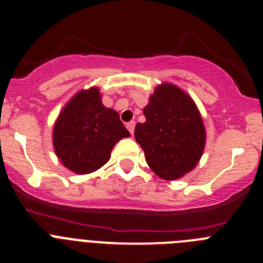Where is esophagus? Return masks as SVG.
<instances>
[{
  "label": "esophagus",
  "instance_id": "esophagus-1",
  "mask_svg": "<svg viewBox=\"0 0 263 263\" xmlns=\"http://www.w3.org/2000/svg\"><path fill=\"white\" fill-rule=\"evenodd\" d=\"M135 121H131V122H128V123L126 124V127H127V129H128L129 131V134L131 135H134V131H135Z\"/></svg>",
  "mask_w": 263,
  "mask_h": 263
}]
</instances>
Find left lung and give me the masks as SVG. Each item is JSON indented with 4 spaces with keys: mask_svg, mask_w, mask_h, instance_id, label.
I'll use <instances>...</instances> for the list:
<instances>
[{
    "mask_svg": "<svg viewBox=\"0 0 263 263\" xmlns=\"http://www.w3.org/2000/svg\"><path fill=\"white\" fill-rule=\"evenodd\" d=\"M142 112L146 121L136 124L135 139L151 171L165 181L193 171L203 154L206 131L192 98L181 87L163 82Z\"/></svg>",
    "mask_w": 263,
    "mask_h": 263,
    "instance_id": "1",
    "label": "left lung"
}]
</instances>
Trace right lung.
<instances>
[{"label": "right lung", "mask_w": 263, "mask_h": 263, "mask_svg": "<svg viewBox=\"0 0 263 263\" xmlns=\"http://www.w3.org/2000/svg\"><path fill=\"white\" fill-rule=\"evenodd\" d=\"M129 132L118 112L102 103L97 86L80 90L63 107L53 126V147L63 166L76 174L102 168L119 140Z\"/></svg>", "instance_id": "1"}]
</instances>
